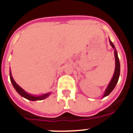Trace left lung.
Returning <instances> with one entry per match:
<instances>
[{"label": "left lung", "mask_w": 133, "mask_h": 133, "mask_svg": "<svg viewBox=\"0 0 133 133\" xmlns=\"http://www.w3.org/2000/svg\"><path fill=\"white\" fill-rule=\"evenodd\" d=\"M109 42L111 46L113 47V48L114 49V55H115V72H114V74H113V76L112 78L111 81L110 82V83L108 85L107 88L106 89L105 92H104V94L103 96V98L107 96L108 95L110 94V93L113 90V89L115 88V85L118 82V79H119V74H120V63H119V58H118V56H117V50L115 49V46L113 45V44L111 42V40L109 39Z\"/></svg>", "instance_id": "1"}]
</instances>
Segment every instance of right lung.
Returning <instances> with one entry per match:
<instances>
[{"label":"right lung","instance_id":"obj_1","mask_svg":"<svg viewBox=\"0 0 133 133\" xmlns=\"http://www.w3.org/2000/svg\"><path fill=\"white\" fill-rule=\"evenodd\" d=\"M9 76H10V80L11 83H12L13 86L15 88V89L16 90V91L21 96L25 98L26 99H27L29 100H31V101H36V100H44L45 98H46L47 97H48L50 94V92L48 93V94H43L42 96H33V95H31L28 94L27 92H26L23 89H22L21 87L16 83L15 81L13 78L12 76H11V71H9Z\"/></svg>","mask_w":133,"mask_h":133}]
</instances>
